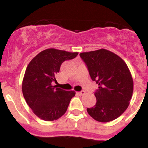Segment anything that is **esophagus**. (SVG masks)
<instances>
[{
    "label": "esophagus",
    "mask_w": 148,
    "mask_h": 148,
    "mask_svg": "<svg viewBox=\"0 0 148 148\" xmlns=\"http://www.w3.org/2000/svg\"><path fill=\"white\" fill-rule=\"evenodd\" d=\"M77 94H78L79 95H80V96H82V95H85V92L84 90H82V91H81V92H77Z\"/></svg>",
    "instance_id": "obj_1"
}]
</instances>
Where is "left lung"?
<instances>
[{
    "label": "left lung",
    "instance_id": "left-lung-1",
    "mask_svg": "<svg viewBox=\"0 0 148 148\" xmlns=\"http://www.w3.org/2000/svg\"><path fill=\"white\" fill-rule=\"evenodd\" d=\"M89 75L99 85L97 103L87 112L95 120L107 122L119 117L128 107L133 92V80L126 63L107 49L80 53Z\"/></svg>",
    "mask_w": 148,
    "mask_h": 148
}]
</instances>
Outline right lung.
<instances>
[{
  "label": "right lung",
  "mask_w": 148,
  "mask_h": 148,
  "mask_svg": "<svg viewBox=\"0 0 148 148\" xmlns=\"http://www.w3.org/2000/svg\"><path fill=\"white\" fill-rule=\"evenodd\" d=\"M78 55L56 49H47L28 64L22 82V92L28 105L40 119L53 121L66 112L74 91H65L53 86L62 64Z\"/></svg>",
  "instance_id": "obj_1"
}]
</instances>
